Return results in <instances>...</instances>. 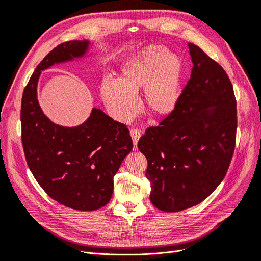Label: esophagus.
Here are the masks:
<instances>
[{"instance_id": "obj_1", "label": "esophagus", "mask_w": 261, "mask_h": 261, "mask_svg": "<svg viewBox=\"0 0 261 261\" xmlns=\"http://www.w3.org/2000/svg\"><path fill=\"white\" fill-rule=\"evenodd\" d=\"M130 136H132V141H133V145H134V150L137 149V143L138 140L141 137V132L137 129H132L130 130Z\"/></svg>"}]
</instances>
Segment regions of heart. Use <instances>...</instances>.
I'll list each match as a JSON object with an SVG mask.
<instances>
[{
	"label": "heart",
	"instance_id": "heart-1",
	"mask_svg": "<svg viewBox=\"0 0 261 261\" xmlns=\"http://www.w3.org/2000/svg\"><path fill=\"white\" fill-rule=\"evenodd\" d=\"M183 61L163 45H150L127 60L116 80L102 79L100 97L112 117L120 123L137 111L136 98L155 118H165L175 111L182 94Z\"/></svg>",
	"mask_w": 261,
	"mask_h": 261
}]
</instances>
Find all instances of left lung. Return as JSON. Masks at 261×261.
<instances>
[{
    "instance_id": "left-lung-1",
    "label": "left lung",
    "mask_w": 261,
    "mask_h": 261,
    "mask_svg": "<svg viewBox=\"0 0 261 261\" xmlns=\"http://www.w3.org/2000/svg\"><path fill=\"white\" fill-rule=\"evenodd\" d=\"M193 68L176 109L138 141L147 159L149 200L161 211L201 203L222 182L232 158L237 102L223 68L189 43Z\"/></svg>"
}]
</instances>
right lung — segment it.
Masks as SVG:
<instances>
[{
  "instance_id": "add662e5",
  "label": "right lung",
  "mask_w": 261,
  "mask_h": 261,
  "mask_svg": "<svg viewBox=\"0 0 261 261\" xmlns=\"http://www.w3.org/2000/svg\"><path fill=\"white\" fill-rule=\"evenodd\" d=\"M91 45L88 40H73L50 51L32 73L21 103L22 144L29 169L50 198L80 211L100 209L111 200L114 175L133 148L129 132L96 107L78 126L55 124L40 107L37 87L41 71L84 59Z\"/></svg>"
}]
</instances>
